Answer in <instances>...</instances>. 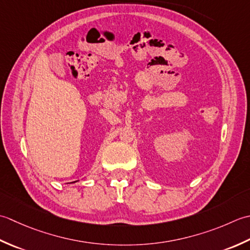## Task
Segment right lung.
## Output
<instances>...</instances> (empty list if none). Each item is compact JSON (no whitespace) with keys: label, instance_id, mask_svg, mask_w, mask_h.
<instances>
[{"label":"right lung","instance_id":"right-lung-1","mask_svg":"<svg viewBox=\"0 0 250 250\" xmlns=\"http://www.w3.org/2000/svg\"><path fill=\"white\" fill-rule=\"evenodd\" d=\"M74 182H75V181H74Z\"/></svg>","mask_w":250,"mask_h":250}]
</instances>
